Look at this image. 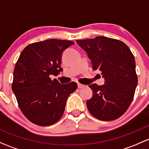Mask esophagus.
<instances>
[{"instance_id":"34e87169","label":"esophagus","mask_w":149,"mask_h":149,"mask_svg":"<svg viewBox=\"0 0 149 149\" xmlns=\"http://www.w3.org/2000/svg\"><path fill=\"white\" fill-rule=\"evenodd\" d=\"M84 85H83V84H78V88H84Z\"/></svg>"}]
</instances>
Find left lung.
<instances>
[{"instance_id":"8db88e82","label":"left lung","mask_w":149,"mask_h":149,"mask_svg":"<svg viewBox=\"0 0 149 149\" xmlns=\"http://www.w3.org/2000/svg\"><path fill=\"white\" fill-rule=\"evenodd\" d=\"M91 60L93 70H99L105 84L89 85L93 96L86 102L89 112L101 120L121 116L132 102L137 86L134 56L123 42L104 36L77 40Z\"/></svg>"}]
</instances>
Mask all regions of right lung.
I'll return each mask as SVG.
<instances>
[{
  "label": "right lung",
  "instance_id": "1",
  "mask_svg": "<svg viewBox=\"0 0 149 149\" xmlns=\"http://www.w3.org/2000/svg\"><path fill=\"white\" fill-rule=\"evenodd\" d=\"M74 44L70 40L48 39L27 46L20 55L13 71L12 90L18 106L30 121L41 126L56 123L63 114L70 93L77 84H61L58 76L64 50Z\"/></svg>",
  "mask_w": 149,
  "mask_h": 149
}]
</instances>
